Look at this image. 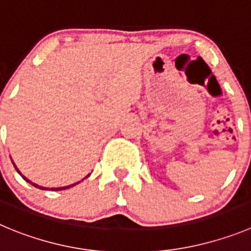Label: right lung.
Instances as JSON below:
<instances>
[{
    "mask_svg": "<svg viewBox=\"0 0 251 251\" xmlns=\"http://www.w3.org/2000/svg\"><path fill=\"white\" fill-rule=\"evenodd\" d=\"M15 167H16V166H15ZM16 170H17V168H16ZM17 172L18 173H20V171H18L17 170ZM20 175H21V173H20ZM89 176V175H88ZM88 176H86V177H88ZM22 177H23V176H22ZM23 178H25V177H23ZM25 181H27V182H29V181H28V179L27 178H25ZM29 183H32V182H29ZM78 183H79V182H78ZM32 184H33V186L34 187H37V188H39V189H47V188H44V187H41V186H38V184H34V183H32ZM72 186H75V184H72ZM72 186H67V187H60V188H51V189H53V191H60V189H67V188H70V187H72Z\"/></svg>",
    "mask_w": 251,
    "mask_h": 251,
    "instance_id": "obj_1",
    "label": "right lung"
}]
</instances>
